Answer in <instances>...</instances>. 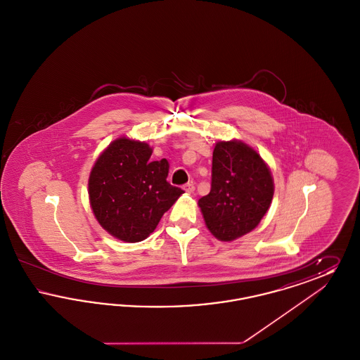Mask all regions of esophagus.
Segmentation results:
<instances>
[{
    "mask_svg": "<svg viewBox=\"0 0 360 360\" xmlns=\"http://www.w3.org/2000/svg\"><path fill=\"white\" fill-rule=\"evenodd\" d=\"M184 190H185L188 194H191V193H194L195 188H194V185H193V184H186V185L184 186Z\"/></svg>",
    "mask_w": 360,
    "mask_h": 360,
    "instance_id": "1",
    "label": "esophagus"
}]
</instances>
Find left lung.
Segmentation results:
<instances>
[{
  "label": "left lung",
  "mask_w": 360,
  "mask_h": 360,
  "mask_svg": "<svg viewBox=\"0 0 360 360\" xmlns=\"http://www.w3.org/2000/svg\"><path fill=\"white\" fill-rule=\"evenodd\" d=\"M274 195L269 165L241 140H219L213 150L212 188L198 200L206 228L221 241H233L257 228Z\"/></svg>",
  "instance_id": "obj_1"
}]
</instances>
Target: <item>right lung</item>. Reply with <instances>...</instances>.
I'll return each mask as SVG.
<instances>
[{"instance_id":"right-lung-1","label":"right lung","mask_w":360,"mask_h":360,"mask_svg":"<svg viewBox=\"0 0 360 360\" xmlns=\"http://www.w3.org/2000/svg\"><path fill=\"white\" fill-rule=\"evenodd\" d=\"M146 141L121 136L113 140L89 175V201L96 220L116 239H147L162 216L184 194L172 186L167 159L153 160Z\"/></svg>"}]
</instances>
